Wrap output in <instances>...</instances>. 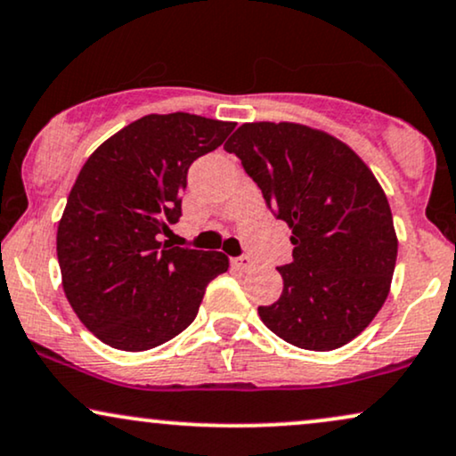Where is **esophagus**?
I'll use <instances>...</instances> for the list:
<instances>
[{"instance_id": "obj_1", "label": "esophagus", "mask_w": 456, "mask_h": 456, "mask_svg": "<svg viewBox=\"0 0 456 456\" xmlns=\"http://www.w3.org/2000/svg\"><path fill=\"white\" fill-rule=\"evenodd\" d=\"M232 265L240 271H248L252 267V258L250 256H235V258H232Z\"/></svg>"}]
</instances>
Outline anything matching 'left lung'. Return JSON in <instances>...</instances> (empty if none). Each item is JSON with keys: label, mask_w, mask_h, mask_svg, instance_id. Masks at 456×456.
I'll list each match as a JSON object with an SVG mask.
<instances>
[{"label": "left lung", "mask_w": 456, "mask_h": 456, "mask_svg": "<svg viewBox=\"0 0 456 456\" xmlns=\"http://www.w3.org/2000/svg\"><path fill=\"white\" fill-rule=\"evenodd\" d=\"M292 229L284 290L258 307L286 343L330 351L360 334L389 295L397 238L387 195L354 149L292 122L241 124L224 142Z\"/></svg>", "instance_id": "obj_1"}]
</instances>
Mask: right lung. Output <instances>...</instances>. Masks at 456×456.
<instances>
[{
  "mask_svg": "<svg viewBox=\"0 0 456 456\" xmlns=\"http://www.w3.org/2000/svg\"><path fill=\"white\" fill-rule=\"evenodd\" d=\"M233 122L145 115L90 155L56 232L62 290L82 324L113 349L147 351L198 315L229 269L216 250L159 241L181 218L189 166L223 145Z\"/></svg>",
  "mask_w": 456,
  "mask_h": 456,
  "instance_id": "1",
  "label": "right lung"
}]
</instances>
